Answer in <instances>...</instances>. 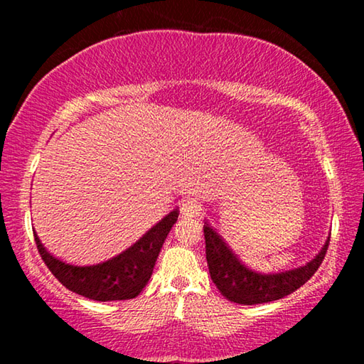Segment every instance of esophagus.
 Segmentation results:
<instances>
[{
    "mask_svg": "<svg viewBox=\"0 0 364 364\" xmlns=\"http://www.w3.org/2000/svg\"><path fill=\"white\" fill-rule=\"evenodd\" d=\"M181 212H183V215L184 217H189V218H193V217H199V215H202V212H204V208H202V205L199 204V202H196V200H184L183 204H181Z\"/></svg>",
    "mask_w": 364,
    "mask_h": 364,
    "instance_id": "1",
    "label": "esophagus"
}]
</instances>
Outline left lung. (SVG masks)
Segmentation results:
<instances>
[{"label":"left lung","instance_id":"1","mask_svg":"<svg viewBox=\"0 0 364 364\" xmlns=\"http://www.w3.org/2000/svg\"><path fill=\"white\" fill-rule=\"evenodd\" d=\"M204 236L207 264L212 281L223 294V297L241 305L267 304V301L279 300L297 291L316 273L319 264L324 260L331 239L329 236L321 252L305 267L264 274L245 267L225 242V239L208 223L204 225Z\"/></svg>","mask_w":364,"mask_h":364}]
</instances>
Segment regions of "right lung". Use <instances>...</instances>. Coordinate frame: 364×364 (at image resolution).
<instances>
[{
    "mask_svg": "<svg viewBox=\"0 0 364 364\" xmlns=\"http://www.w3.org/2000/svg\"><path fill=\"white\" fill-rule=\"evenodd\" d=\"M178 215L180 210L175 208L156 226H152L132 247L107 262L91 264V267H75V264L59 260L43 247L35 231L33 236L43 262L60 284L69 291L97 301L128 300L138 297L147 281L151 279L160 249L171 226L176 223Z\"/></svg>",
    "mask_w": 364,
    "mask_h": 364,
    "instance_id": "1",
    "label": "right lung"
}]
</instances>
